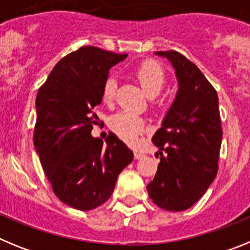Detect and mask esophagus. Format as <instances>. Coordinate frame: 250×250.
<instances>
[{"label": "esophagus", "instance_id": "34e87169", "mask_svg": "<svg viewBox=\"0 0 250 250\" xmlns=\"http://www.w3.org/2000/svg\"><path fill=\"white\" fill-rule=\"evenodd\" d=\"M143 156H144V154H143V152H140V151H135V152H134V158H135L136 160L141 159V158H143Z\"/></svg>", "mask_w": 250, "mask_h": 250}]
</instances>
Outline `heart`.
Masks as SVG:
<instances>
[{"label": "heart", "instance_id": "obj_1", "mask_svg": "<svg viewBox=\"0 0 250 250\" xmlns=\"http://www.w3.org/2000/svg\"><path fill=\"white\" fill-rule=\"evenodd\" d=\"M135 76L140 83L141 87L150 99L156 98L161 92L167 81V76L159 63L154 61H145L139 65L135 70ZM118 81L114 76H109L103 86V100L109 103L114 99ZM110 127L127 144H138L139 136L145 131V124L139 116L129 111H120L110 118Z\"/></svg>", "mask_w": 250, "mask_h": 250}]
</instances>
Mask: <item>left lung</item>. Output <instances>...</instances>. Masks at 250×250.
Instances as JSON below:
<instances>
[{
    "mask_svg": "<svg viewBox=\"0 0 250 250\" xmlns=\"http://www.w3.org/2000/svg\"><path fill=\"white\" fill-rule=\"evenodd\" d=\"M155 55L171 63L178 91L152 136L160 150V163L146 189L159 208L183 211L204 195L218 173L223 138L219 100L203 72L187 57L176 51Z\"/></svg>",
    "mask_w": 250,
    "mask_h": 250,
    "instance_id": "left-lung-1",
    "label": "left lung"
}]
</instances>
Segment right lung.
<instances>
[{
    "mask_svg": "<svg viewBox=\"0 0 250 250\" xmlns=\"http://www.w3.org/2000/svg\"><path fill=\"white\" fill-rule=\"evenodd\" d=\"M126 56L83 46L60 60L37 94L35 149L54 193L77 210L109 199L119 174L134 159L115 134L106 145L91 135L92 109L103 101L104 83Z\"/></svg>",
    "mask_w": 250,
    "mask_h": 250,
    "instance_id": "add662e5",
    "label": "right lung"
}]
</instances>
